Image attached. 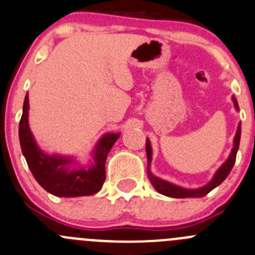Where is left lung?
Returning a JSON list of instances; mask_svg holds the SVG:
<instances>
[{"label":"left lung","instance_id":"8db88e82","mask_svg":"<svg viewBox=\"0 0 255 255\" xmlns=\"http://www.w3.org/2000/svg\"><path fill=\"white\" fill-rule=\"evenodd\" d=\"M233 101H234V106L237 110H239L238 101L237 99L233 96ZM241 124L238 125V129H237V134H235L234 137V146H233L232 152H230L229 157H228L227 161L218 169V171L215 173L214 178L212 179L210 183H208L207 185H204L203 188L199 189H185L181 188V186H176L174 184L168 183L165 180H161V179L156 178V176L152 175L150 173V162H151V145H150L149 139H146V155H147V176L150 179V183L152 184V186L155 188V190L157 193L162 194V195L171 196V198H202V196H205L208 193L213 190L214 188H217L218 185L223 183L225 180L229 173L232 171L233 166H234L235 159H237V152H238L239 149V141H241Z\"/></svg>","mask_w":255,"mask_h":255}]
</instances>
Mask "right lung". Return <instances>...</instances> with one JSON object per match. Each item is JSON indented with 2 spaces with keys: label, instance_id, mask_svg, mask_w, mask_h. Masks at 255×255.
<instances>
[{
  "label": "right lung",
  "instance_id": "add662e5",
  "mask_svg": "<svg viewBox=\"0 0 255 255\" xmlns=\"http://www.w3.org/2000/svg\"><path fill=\"white\" fill-rule=\"evenodd\" d=\"M27 116L28 95H26L18 136L22 154L36 181L52 195L64 198L93 195L98 193L105 181L106 156L120 134L104 135L94 151L93 165L81 168L74 165L71 157L47 155L41 151L28 128Z\"/></svg>",
  "mask_w": 255,
  "mask_h": 255
}]
</instances>
